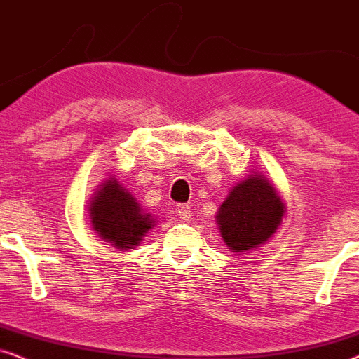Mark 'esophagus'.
<instances>
[{
    "instance_id": "obj_1",
    "label": "esophagus",
    "mask_w": 359,
    "mask_h": 359,
    "mask_svg": "<svg viewBox=\"0 0 359 359\" xmlns=\"http://www.w3.org/2000/svg\"><path fill=\"white\" fill-rule=\"evenodd\" d=\"M177 215H179V218L189 219L190 218V205L189 203H179V205H177Z\"/></svg>"
}]
</instances>
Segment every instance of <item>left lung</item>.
I'll list each match as a JSON object with an SVG mask.
<instances>
[{
    "label": "left lung",
    "mask_w": 359,
    "mask_h": 359,
    "mask_svg": "<svg viewBox=\"0 0 359 359\" xmlns=\"http://www.w3.org/2000/svg\"><path fill=\"white\" fill-rule=\"evenodd\" d=\"M284 203L266 177L250 175L231 189L217 213L222 238L233 252L264 245L283 222Z\"/></svg>",
    "instance_id": "8db88e82"
}]
</instances>
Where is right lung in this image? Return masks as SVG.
Listing matches in <instances>:
<instances>
[{"label":"right lung","instance_id":"1","mask_svg":"<svg viewBox=\"0 0 359 359\" xmlns=\"http://www.w3.org/2000/svg\"><path fill=\"white\" fill-rule=\"evenodd\" d=\"M88 212L98 236L113 243L118 250H133L154 226L151 215L142 213L136 198L116 179L104 180L98 192H95Z\"/></svg>","mask_w":359,"mask_h":359}]
</instances>
